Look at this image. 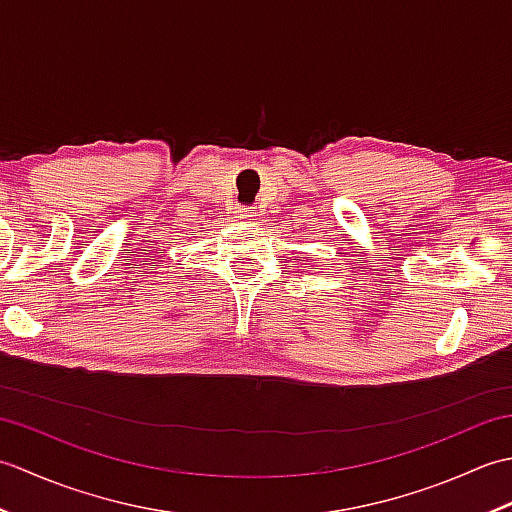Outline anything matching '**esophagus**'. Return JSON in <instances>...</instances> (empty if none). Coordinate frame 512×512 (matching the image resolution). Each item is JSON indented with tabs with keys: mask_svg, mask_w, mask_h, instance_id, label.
Listing matches in <instances>:
<instances>
[{
	"mask_svg": "<svg viewBox=\"0 0 512 512\" xmlns=\"http://www.w3.org/2000/svg\"><path fill=\"white\" fill-rule=\"evenodd\" d=\"M237 217H250V215H248L246 209H239V211H237Z\"/></svg>",
	"mask_w": 512,
	"mask_h": 512,
	"instance_id": "obj_1",
	"label": "esophagus"
}]
</instances>
